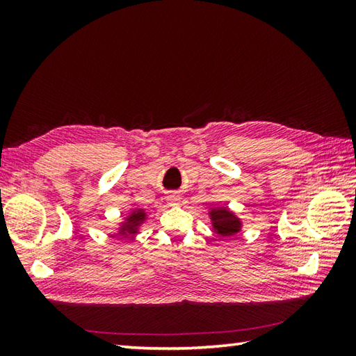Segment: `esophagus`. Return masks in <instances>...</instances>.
<instances>
[{
	"mask_svg": "<svg viewBox=\"0 0 356 356\" xmlns=\"http://www.w3.org/2000/svg\"><path fill=\"white\" fill-rule=\"evenodd\" d=\"M168 202L171 203V205H177V203L180 202V197L177 194H170L168 195Z\"/></svg>",
	"mask_w": 356,
	"mask_h": 356,
	"instance_id": "esophagus-1",
	"label": "esophagus"
}]
</instances>
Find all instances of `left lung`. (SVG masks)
<instances>
[{
  "instance_id": "8db88e82",
  "label": "left lung",
  "mask_w": 356,
  "mask_h": 356,
  "mask_svg": "<svg viewBox=\"0 0 356 356\" xmlns=\"http://www.w3.org/2000/svg\"><path fill=\"white\" fill-rule=\"evenodd\" d=\"M211 220L218 236L231 237L240 231V220L234 216L229 209L217 208L211 211Z\"/></svg>"
}]
</instances>
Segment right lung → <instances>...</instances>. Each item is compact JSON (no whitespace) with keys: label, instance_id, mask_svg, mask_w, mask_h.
<instances>
[{"label":"right lung","instance_id":"1","mask_svg":"<svg viewBox=\"0 0 356 356\" xmlns=\"http://www.w3.org/2000/svg\"><path fill=\"white\" fill-rule=\"evenodd\" d=\"M143 220H145V213H143L142 209L133 211V213L127 217V222L122 225V228L119 229V234L125 238H130V236H133V234L138 231V226Z\"/></svg>","mask_w":356,"mask_h":356}]
</instances>
